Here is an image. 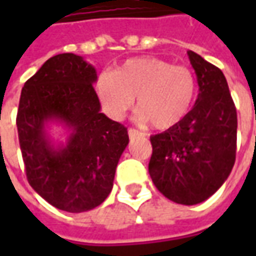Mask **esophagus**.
<instances>
[{
    "instance_id": "1",
    "label": "esophagus",
    "mask_w": 256,
    "mask_h": 256,
    "mask_svg": "<svg viewBox=\"0 0 256 256\" xmlns=\"http://www.w3.org/2000/svg\"><path fill=\"white\" fill-rule=\"evenodd\" d=\"M128 137H137V136H141V133H140L138 130H136V128H128Z\"/></svg>"
}]
</instances>
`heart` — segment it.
Segmentation results:
<instances>
[{
    "label": "heart",
    "mask_w": 256,
    "mask_h": 256,
    "mask_svg": "<svg viewBox=\"0 0 256 256\" xmlns=\"http://www.w3.org/2000/svg\"><path fill=\"white\" fill-rule=\"evenodd\" d=\"M96 92L110 118L120 120L134 106L137 116L158 130L181 123L192 108L198 80L186 66H172L158 58H128L115 72H101Z\"/></svg>",
    "instance_id": "obj_1"
}]
</instances>
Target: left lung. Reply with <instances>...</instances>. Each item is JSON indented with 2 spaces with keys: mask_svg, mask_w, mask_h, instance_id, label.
<instances>
[{
  "mask_svg": "<svg viewBox=\"0 0 256 256\" xmlns=\"http://www.w3.org/2000/svg\"><path fill=\"white\" fill-rule=\"evenodd\" d=\"M198 94L182 122L150 137V176L167 198L193 206L224 185L236 160L237 114L224 72L189 50Z\"/></svg>",
  "mask_w": 256,
  "mask_h": 256,
  "instance_id": "1",
  "label": "left lung"
}]
</instances>
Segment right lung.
Masks as SVG:
<instances>
[{
  "label": "right lung",
  "instance_id": "1",
  "mask_svg": "<svg viewBox=\"0 0 256 256\" xmlns=\"http://www.w3.org/2000/svg\"><path fill=\"white\" fill-rule=\"evenodd\" d=\"M96 68L74 53L56 54L24 84L16 126L26 174L41 198L67 212L100 206L111 193L128 128L106 118L93 84ZM66 130V142L50 134Z\"/></svg>",
  "mask_w": 256,
  "mask_h": 256
}]
</instances>
